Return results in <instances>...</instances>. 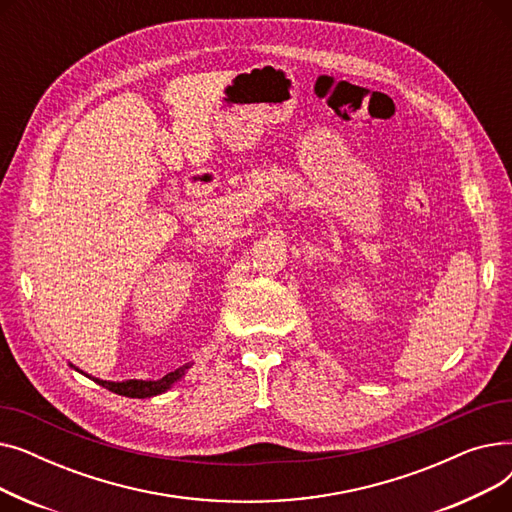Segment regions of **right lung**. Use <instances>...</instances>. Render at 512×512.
<instances>
[{
    "mask_svg": "<svg viewBox=\"0 0 512 512\" xmlns=\"http://www.w3.org/2000/svg\"><path fill=\"white\" fill-rule=\"evenodd\" d=\"M72 369H76L78 373L87 375L89 380H93L95 384L103 386L105 390H110L114 394H120V396H128V398H151V396H157V394H164L168 392L176 382H180L184 378V373L188 371V367L191 365H182L180 369L176 371H170L168 375H164L161 380H124V382H112V380H99V378H93V375L85 373L83 369L74 367L72 363H68Z\"/></svg>",
    "mask_w": 512,
    "mask_h": 512,
    "instance_id": "right-lung-1",
    "label": "right lung"
}]
</instances>
